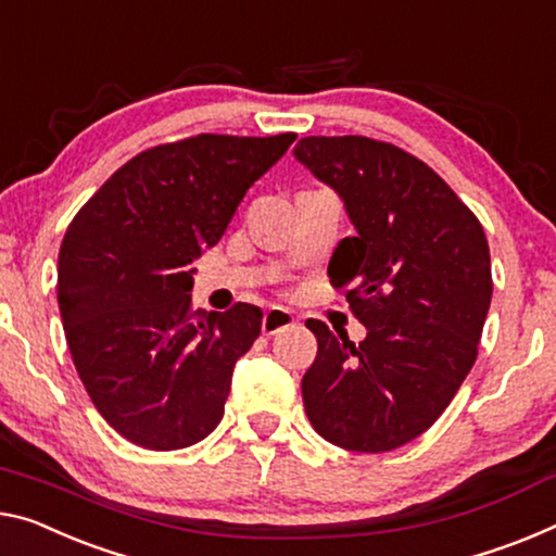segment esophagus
Returning a JSON list of instances; mask_svg holds the SVG:
<instances>
[{"mask_svg": "<svg viewBox=\"0 0 556 556\" xmlns=\"http://www.w3.org/2000/svg\"><path fill=\"white\" fill-rule=\"evenodd\" d=\"M290 326H295V315L286 311V307H268L261 320V330L266 332V336H276V332L286 330Z\"/></svg>", "mask_w": 556, "mask_h": 556, "instance_id": "1", "label": "esophagus"}]
</instances>
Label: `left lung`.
Here are the masks:
<instances>
[{
	"mask_svg": "<svg viewBox=\"0 0 556 556\" xmlns=\"http://www.w3.org/2000/svg\"><path fill=\"white\" fill-rule=\"evenodd\" d=\"M295 159L332 186L355 226L328 278L367 336L305 320L318 355L303 405L320 438L388 452L445 413L477 361L492 301L482 224L413 153L367 136H305Z\"/></svg>",
	"mask_w": 556,
	"mask_h": 556,
	"instance_id": "8db88e82",
	"label": "left lung"
}]
</instances>
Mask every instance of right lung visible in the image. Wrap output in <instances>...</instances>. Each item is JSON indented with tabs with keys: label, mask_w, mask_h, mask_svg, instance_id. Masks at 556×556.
<instances>
[{
	"label": "right lung",
	"mask_w": 556,
	"mask_h": 556,
	"mask_svg": "<svg viewBox=\"0 0 556 556\" xmlns=\"http://www.w3.org/2000/svg\"><path fill=\"white\" fill-rule=\"evenodd\" d=\"M295 134L161 143L84 203L59 251L56 298L76 372L114 430L181 450L216 430L261 307L193 311L191 261L220 241L245 191Z\"/></svg>",
	"instance_id": "right-lung-1"
}]
</instances>
